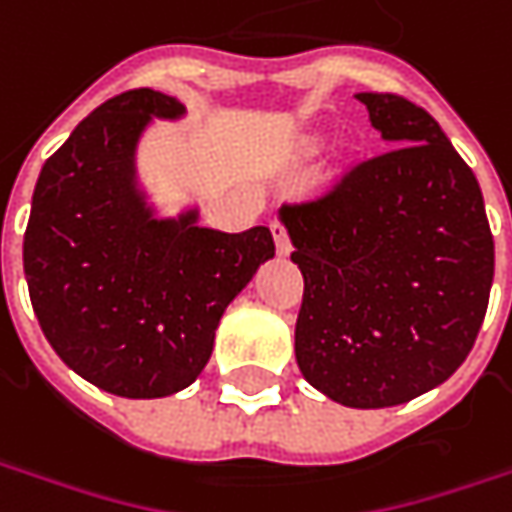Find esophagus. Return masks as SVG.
Instances as JSON below:
<instances>
[{
  "mask_svg": "<svg viewBox=\"0 0 512 512\" xmlns=\"http://www.w3.org/2000/svg\"><path fill=\"white\" fill-rule=\"evenodd\" d=\"M270 230H273V239H276V250L279 256H287L290 253V236H287V227L282 222H270Z\"/></svg>",
  "mask_w": 512,
  "mask_h": 512,
  "instance_id": "esophagus-1",
  "label": "esophagus"
}]
</instances>
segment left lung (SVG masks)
<instances>
[{
	"label": "left lung",
	"mask_w": 512,
	"mask_h": 512,
	"mask_svg": "<svg viewBox=\"0 0 512 512\" xmlns=\"http://www.w3.org/2000/svg\"><path fill=\"white\" fill-rule=\"evenodd\" d=\"M387 145L279 219L305 276L296 362L327 399L376 410L447 382L493 285L482 187L439 122L393 93H356Z\"/></svg>",
	"instance_id": "obj_1"
}]
</instances>
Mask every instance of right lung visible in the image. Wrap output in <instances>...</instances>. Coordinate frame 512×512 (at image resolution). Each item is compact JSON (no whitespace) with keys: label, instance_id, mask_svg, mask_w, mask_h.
Listing matches in <instances>:
<instances>
[{"label":"right lung","instance_id":"1","mask_svg":"<svg viewBox=\"0 0 512 512\" xmlns=\"http://www.w3.org/2000/svg\"><path fill=\"white\" fill-rule=\"evenodd\" d=\"M182 116L168 93H119L76 125L33 190L22 245L33 313L73 373L125 399L196 382L222 313L276 253L262 225L222 233L199 225V207L156 216L136 150L153 119Z\"/></svg>","mask_w":512,"mask_h":512}]
</instances>
